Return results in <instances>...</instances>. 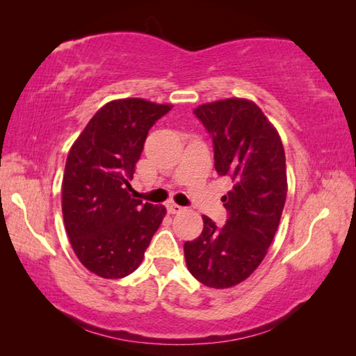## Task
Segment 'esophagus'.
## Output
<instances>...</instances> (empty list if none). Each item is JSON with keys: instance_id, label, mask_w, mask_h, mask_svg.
<instances>
[{"instance_id": "1", "label": "esophagus", "mask_w": 356, "mask_h": 356, "mask_svg": "<svg viewBox=\"0 0 356 356\" xmlns=\"http://www.w3.org/2000/svg\"><path fill=\"white\" fill-rule=\"evenodd\" d=\"M168 213L170 214H177V213H180V211H184V208L180 207V205H176V203H168Z\"/></svg>"}]
</instances>
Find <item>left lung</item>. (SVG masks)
<instances>
[{
  "instance_id": "8db88e82",
  "label": "left lung",
  "mask_w": 356,
  "mask_h": 356,
  "mask_svg": "<svg viewBox=\"0 0 356 356\" xmlns=\"http://www.w3.org/2000/svg\"><path fill=\"white\" fill-rule=\"evenodd\" d=\"M193 113L213 139L216 171L231 190L222 197L226 223L203 216L202 234L184 245L185 260L200 283L225 289L246 280L268 252L286 202V157L274 125L252 101L232 97Z\"/></svg>"
}]
</instances>
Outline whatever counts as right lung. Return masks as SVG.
Wrapping results in <instances>:
<instances>
[{"instance_id":"obj_1","label":"right lung","mask_w":356,"mask_h":356,"mask_svg":"<svg viewBox=\"0 0 356 356\" xmlns=\"http://www.w3.org/2000/svg\"><path fill=\"white\" fill-rule=\"evenodd\" d=\"M171 108L139 97L105 104L67 156V236L79 261L102 278H122L138 269L163 220L165 207L142 203L128 191L148 130Z\"/></svg>"}]
</instances>
